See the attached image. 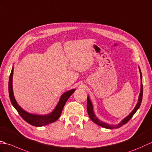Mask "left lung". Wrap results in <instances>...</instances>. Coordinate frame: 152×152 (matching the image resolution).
Segmentation results:
<instances>
[{
  "label": "left lung",
  "mask_w": 152,
  "mask_h": 152,
  "mask_svg": "<svg viewBox=\"0 0 152 152\" xmlns=\"http://www.w3.org/2000/svg\"><path fill=\"white\" fill-rule=\"evenodd\" d=\"M139 71H140V79H141V83H140V95L139 97V99H138V103H137L134 109L133 110L132 112H131L129 115H128L126 118H125L121 122L120 124H118V125H109L105 122H103L102 121H100L96 117V116L95 115V114L94 113L93 110V105L92 103L91 102V101L89 98V97L88 96L87 97V111H88V116L90 117V118L92 120V121L94 123H96V124L98 125L99 126H102L103 127L107 128V129H116V128H119L120 127H122V126H124V124H126L128 121H129L131 118L133 117V116L137 112V110L139 109V108L140 106V103L142 102V95H143V85H142V73H141V71L139 67Z\"/></svg>",
  "instance_id": "8db88e82"
}]
</instances>
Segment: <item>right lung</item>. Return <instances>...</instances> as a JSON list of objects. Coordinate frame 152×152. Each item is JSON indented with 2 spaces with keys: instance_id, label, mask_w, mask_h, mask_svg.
I'll use <instances>...</instances> for the list:
<instances>
[{
  "instance_id": "obj_1",
  "label": "right lung",
  "mask_w": 152,
  "mask_h": 152,
  "mask_svg": "<svg viewBox=\"0 0 152 152\" xmlns=\"http://www.w3.org/2000/svg\"><path fill=\"white\" fill-rule=\"evenodd\" d=\"M13 67L12 69L11 73L10 75L9 83H8V90H9V96L10 101H11L12 105L14 107L15 109L18 111L19 114L22 117V118L26 121V122L32 126L36 127H41L44 126L46 125L51 124L55 122L59 118L60 114L62 113V111L64 107L67 102V100L69 99L71 95L75 92V89H72L71 90L67 91L65 93H64L62 96L60 97L59 102L57 104L55 109L53 110V112L46 114V115H38V114H30L23 110L17 103L16 100L13 96V87H12V79H13Z\"/></svg>"
}]
</instances>
